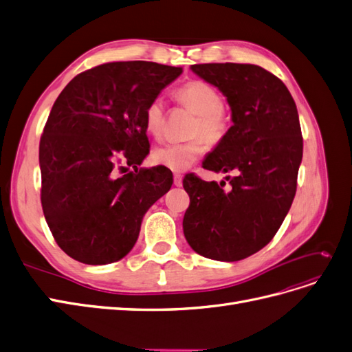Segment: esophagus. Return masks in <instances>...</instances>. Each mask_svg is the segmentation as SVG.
I'll return each mask as SVG.
<instances>
[{
  "mask_svg": "<svg viewBox=\"0 0 352 352\" xmlns=\"http://www.w3.org/2000/svg\"><path fill=\"white\" fill-rule=\"evenodd\" d=\"M173 184H175V186H182V175L175 173L173 175Z\"/></svg>",
  "mask_w": 352,
  "mask_h": 352,
  "instance_id": "obj_1",
  "label": "esophagus"
}]
</instances>
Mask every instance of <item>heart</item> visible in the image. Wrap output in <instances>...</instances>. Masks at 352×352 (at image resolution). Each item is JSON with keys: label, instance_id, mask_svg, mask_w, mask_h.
<instances>
[{"label": "heart", "instance_id": "b5f03b06", "mask_svg": "<svg viewBox=\"0 0 352 352\" xmlns=\"http://www.w3.org/2000/svg\"><path fill=\"white\" fill-rule=\"evenodd\" d=\"M176 101L197 114L192 129L194 140L160 146L153 153L154 163L172 172H185L207 153L208 142L219 144L230 129V113L221 104L220 92L204 80H189L175 91ZM145 131L154 140H162L166 126L164 102L154 98L144 113Z\"/></svg>", "mask_w": 352, "mask_h": 352}]
</instances>
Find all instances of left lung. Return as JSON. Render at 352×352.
<instances>
[{
	"label": "left lung",
	"mask_w": 352,
	"mask_h": 352,
	"mask_svg": "<svg viewBox=\"0 0 352 352\" xmlns=\"http://www.w3.org/2000/svg\"><path fill=\"white\" fill-rule=\"evenodd\" d=\"M192 72L228 97V135L204 162L211 172H235L226 182L184 179L188 243L202 257L239 261L264 248L279 230L296 192L302 135L285 83L255 65L208 63Z\"/></svg>",
	"instance_id": "8db88e82"
}]
</instances>
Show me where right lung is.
<instances>
[{
  "label": "right lung",
  "mask_w": 352,
  "mask_h": 352,
  "mask_svg": "<svg viewBox=\"0 0 352 352\" xmlns=\"http://www.w3.org/2000/svg\"><path fill=\"white\" fill-rule=\"evenodd\" d=\"M180 73L113 61L79 73L58 95L39 142L41 204L69 257L92 265L123 258L146 210L172 186L167 167L138 166L150 153L146 105Z\"/></svg>",
  "instance_id": "obj_1"
}]
</instances>
